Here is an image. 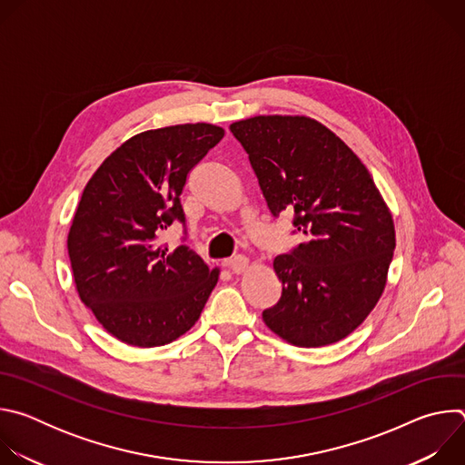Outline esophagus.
Here are the masks:
<instances>
[{
  "label": "esophagus",
  "instance_id": "obj_1",
  "mask_svg": "<svg viewBox=\"0 0 465 465\" xmlns=\"http://www.w3.org/2000/svg\"><path fill=\"white\" fill-rule=\"evenodd\" d=\"M228 267L233 274H242L248 269V259L244 255H235L228 261Z\"/></svg>",
  "mask_w": 465,
  "mask_h": 465
}]
</instances>
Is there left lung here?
Returning a JSON list of instances; mask_svg holds the SVG:
<instances>
[{"label": "left lung", "mask_w": 465, "mask_h": 465, "mask_svg": "<svg viewBox=\"0 0 465 465\" xmlns=\"http://www.w3.org/2000/svg\"><path fill=\"white\" fill-rule=\"evenodd\" d=\"M274 217L294 212L305 235L274 259L280 302L262 311L289 344L346 339L377 305L395 248L391 213L364 163L305 115H255L230 124Z\"/></svg>", "instance_id": "1"}]
</instances>
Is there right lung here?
Segmentation results:
<instances>
[{
  "label": "right lung",
  "instance_id": "right-lung-1",
  "mask_svg": "<svg viewBox=\"0 0 465 465\" xmlns=\"http://www.w3.org/2000/svg\"><path fill=\"white\" fill-rule=\"evenodd\" d=\"M224 136L210 123L147 130L117 147L86 183L68 253L77 292L117 341L156 348L189 331L219 282L189 246L160 233L185 215L189 171Z\"/></svg>",
  "mask_w": 465,
  "mask_h": 465
}]
</instances>
